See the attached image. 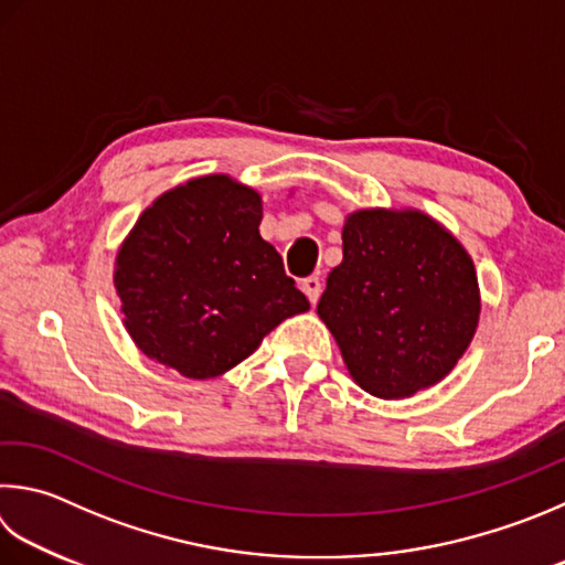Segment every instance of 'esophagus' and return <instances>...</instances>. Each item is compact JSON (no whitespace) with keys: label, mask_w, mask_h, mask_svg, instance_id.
Instances as JSON below:
<instances>
[{"label":"esophagus","mask_w":565,"mask_h":565,"mask_svg":"<svg viewBox=\"0 0 565 565\" xmlns=\"http://www.w3.org/2000/svg\"><path fill=\"white\" fill-rule=\"evenodd\" d=\"M301 289L306 296H309V301L316 303L318 296H321V279H318V276H306L301 281Z\"/></svg>","instance_id":"esophagus-1"}]
</instances>
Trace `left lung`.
Here are the masks:
<instances>
[{
    "mask_svg": "<svg viewBox=\"0 0 565 565\" xmlns=\"http://www.w3.org/2000/svg\"><path fill=\"white\" fill-rule=\"evenodd\" d=\"M316 311L365 393L409 397L443 381L477 331L475 264L423 212H353Z\"/></svg>",
    "mask_w": 565,
    "mask_h": 565,
    "instance_id": "1",
    "label": "left lung"
}]
</instances>
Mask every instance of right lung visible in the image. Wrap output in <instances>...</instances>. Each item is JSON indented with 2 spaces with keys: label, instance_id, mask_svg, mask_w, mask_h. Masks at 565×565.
<instances>
[{
  "label": "right lung",
  "instance_id": "obj_1",
  "mask_svg": "<svg viewBox=\"0 0 565 565\" xmlns=\"http://www.w3.org/2000/svg\"><path fill=\"white\" fill-rule=\"evenodd\" d=\"M259 222V194L227 175L184 182L140 214L118 252L116 291L142 353L194 381L217 377L309 311Z\"/></svg>",
  "mask_w": 565,
  "mask_h": 565
}]
</instances>
